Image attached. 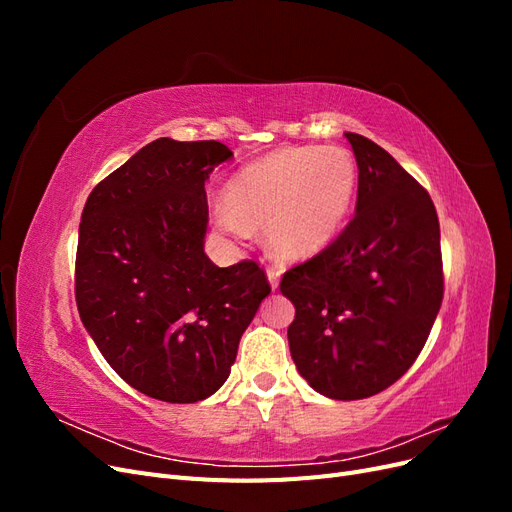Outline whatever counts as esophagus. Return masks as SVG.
I'll list each match as a JSON object with an SVG mask.
<instances>
[{"instance_id":"1","label":"esophagus","mask_w":512,"mask_h":512,"mask_svg":"<svg viewBox=\"0 0 512 512\" xmlns=\"http://www.w3.org/2000/svg\"><path fill=\"white\" fill-rule=\"evenodd\" d=\"M267 277H269V284H271V288L275 290L277 286H280V277H282V271L277 269V267H269V269H267Z\"/></svg>"}]
</instances>
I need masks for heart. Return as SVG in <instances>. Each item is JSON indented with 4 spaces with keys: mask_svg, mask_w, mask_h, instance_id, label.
I'll list each match as a JSON object with an SVG mask.
<instances>
[{
    "mask_svg": "<svg viewBox=\"0 0 512 512\" xmlns=\"http://www.w3.org/2000/svg\"><path fill=\"white\" fill-rule=\"evenodd\" d=\"M356 181L359 170L344 147L273 149L232 175L218 224L226 232L265 228L275 256L307 258L337 235L350 211Z\"/></svg>",
    "mask_w": 512,
    "mask_h": 512,
    "instance_id": "heart-1",
    "label": "heart"
}]
</instances>
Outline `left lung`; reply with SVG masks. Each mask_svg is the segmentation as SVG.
I'll use <instances>...</instances> for the list:
<instances>
[{"label": "left lung", "mask_w": 512, "mask_h": 512, "mask_svg": "<svg viewBox=\"0 0 512 512\" xmlns=\"http://www.w3.org/2000/svg\"><path fill=\"white\" fill-rule=\"evenodd\" d=\"M359 166L356 213L320 254L284 273L288 344L299 374L331 399L389 389L421 354L442 297L431 196L369 138L346 132Z\"/></svg>", "instance_id": "8db88e82"}]
</instances>
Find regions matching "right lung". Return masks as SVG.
<instances>
[{
  "instance_id": "right-lung-1",
  "label": "right lung",
  "mask_w": 512,
  "mask_h": 512,
  "mask_svg": "<svg viewBox=\"0 0 512 512\" xmlns=\"http://www.w3.org/2000/svg\"><path fill=\"white\" fill-rule=\"evenodd\" d=\"M232 151L158 138L102 179L79 226L74 292L87 333L132 389L194 404L226 382L271 292L254 260L205 254V181Z\"/></svg>"
}]
</instances>
